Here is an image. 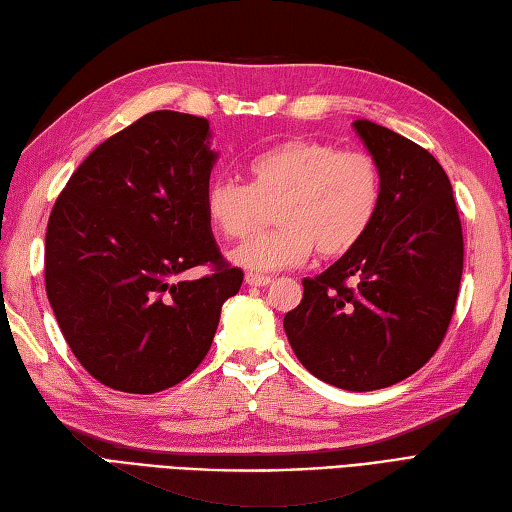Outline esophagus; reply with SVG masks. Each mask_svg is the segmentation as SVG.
I'll use <instances>...</instances> for the list:
<instances>
[{
	"instance_id": "1",
	"label": "esophagus",
	"mask_w": 512,
	"mask_h": 512,
	"mask_svg": "<svg viewBox=\"0 0 512 512\" xmlns=\"http://www.w3.org/2000/svg\"><path fill=\"white\" fill-rule=\"evenodd\" d=\"M245 282L249 287H267V285H271V280L269 276H260V274H252V271H249V274H245Z\"/></svg>"
}]
</instances>
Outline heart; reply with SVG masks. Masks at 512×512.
<instances>
[{
  "instance_id": "obj_1",
  "label": "heart",
  "mask_w": 512,
  "mask_h": 512,
  "mask_svg": "<svg viewBox=\"0 0 512 512\" xmlns=\"http://www.w3.org/2000/svg\"><path fill=\"white\" fill-rule=\"evenodd\" d=\"M252 184L212 179L203 197L208 221L227 238H245L276 203V230L238 245L232 260L249 271L298 267L317 249L322 258L348 254L368 234L381 206V168L361 149L317 138H289L249 162Z\"/></svg>"
}]
</instances>
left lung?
I'll use <instances>...</instances> for the list:
<instances>
[{
  "label": "left lung",
  "instance_id": "8db88e82",
  "mask_svg": "<svg viewBox=\"0 0 512 512\" xmlns=\"http://www.w3.org/2000/svg\"><path fill=\"white\" fill-rule=\"evenodd\" d=\"M355 131L381 168V206L357 247L285 315L295 357L350 392L399 383L434 357L456 309L464 241L453 188L423 146L370 120Z\"/></svg>",
  "mask_w": 512,
  "mask_h": 512
}]
</instances>
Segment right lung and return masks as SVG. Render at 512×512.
<instances>
[{"label":"right lung","mask_w":512,"mask_h":512,"mask_svg":"<svg viewBox=\"0 0 512 512\" xmlns=\"http://www.w3.org/2000/svg\"><path fill=\"white\" fill-rule=\"evenodd\" d=\"M206 118L151 111L74 170L45 232V291L81 366L107 388H173L208 355L243 271L203 206L217 153ZM208 266L199 281L183 278Z\"/></svg>","instance_id":"add662e5"}]
</instances>
